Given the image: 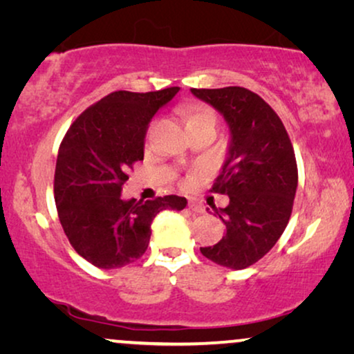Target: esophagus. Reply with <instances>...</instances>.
<instances>
[{
	"mask_svg": "<svg viewBox=\"0 0 354 354\" xmlns=\"http://www.w3.org/2000/svg\"><path fill=\"white\" fill-rule=\"evenodd\" d=\"M188 209H192L193 212H196V214H201V212L205 211V207H203L198 201L190 200V201H188Z\"/></svg>",
	"mask_w": 354,
	"mask_h": 354,
	"instance_id": "esophagus-1",
	"label": "esophagus"
}]
</instances>
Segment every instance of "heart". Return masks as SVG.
Wrapping results in <instances>:
<instances>
[{
    "mask_svg": "<svg viewBox=\"0 0 354 354\" xmlns=\"http://www.w3.org/2000/svg\"><path fill=\"white\" fill-rule=\"evenodd\" d=\"M198 122L216 124V114L212 113L209 108H206V106H201V104L192 106V108L188 109L187 115H185V124L188 127V125H193V124H198Z\"/></svg>",
    "mask_w": 354,
    "mask_h": 354,
    "instance_id": "obj_1",
    "label": "heart"
}]
</instances>
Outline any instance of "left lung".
<instances>
[{
  "mask_svg": "<svg viewBox=\"0 0 354 354\" xmlns=\"http://www.w3.org/2000/svg\"><path fill=\"white\" fill-rule=\"evenodd\" d=\"M192 93L221 113L230 135L212 187L230 200L224 209L212 207L225 234L219 243L200 250L212 263L246 269L269 253L288 224L298 187L292 142L275 111L253 91L225 86Z\"/></svg>",
  "mask_w": 354,
  "mask_h": 354,
  "instance_id": "left-lung-1",
  "label": "left lung"
}]
</instances>
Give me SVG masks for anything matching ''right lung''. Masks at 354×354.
I'll list each match as a JSON object with an SVG mask.
<instances>
[{
	"label": "right lung",
	"instance_id": "obj_1",
	"mask_svg": "<svg viewBox=\"0 0 354 354\" xmlns=\"http://www.w3.org/2000/svg\"><path fill=\"white\" fill-rule=\"evenodd\" d=\"M178 90L114 91L85 109L62 140L55 172L57 216L74 250L95 268L119 269L137 261L158 212L187 206L177 195L122 198L129 171L143 161L149 122Z\"/></svg>",
	"mask_w": 354,
	"mask_h": 354
}]
</instances>
